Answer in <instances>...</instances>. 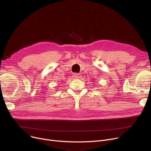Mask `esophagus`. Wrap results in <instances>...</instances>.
I'll list each match as a JSON object with an SVG mask.
<instances>
[{"mask_svg":"<svg viewBox=\"0 0 151 151\" xmlns=\"http://www.w3.org/2000/svg\"><path fill=\"white\" fill-rule=\"evenodd\" d=\"M73 77L74 78H80L81 77V75H80L79 73H74L73 75Z\"/></svg>","mask_w":151,"mask_h":151,"instance_id":"esophagus-1","label":"esophagus"}]
</instances>
